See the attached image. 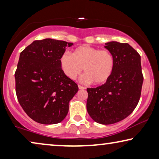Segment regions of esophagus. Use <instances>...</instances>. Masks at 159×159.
Segmentation results:
<instances>
[{
  "instance_id": "34e87169",
  "label": "esophagus",
  "mask_w": 159,
  "mask_h": 159,
  "mask_svg": "<svg viewBox=\"0 0 159 159\" xmlns=\"http://www.w3.org/2000/svg\"><path fill=\"white\" fill-rule=\"evenodd\" d=\"M78 88H79V89L80 90H84V89H85V88H84V87H83V86H82V85H78Z\"/></svg>"
}]
</instances>
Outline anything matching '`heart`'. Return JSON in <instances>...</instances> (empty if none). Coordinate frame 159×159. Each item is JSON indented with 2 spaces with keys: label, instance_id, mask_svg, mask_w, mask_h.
<instances>
[{
  "label": "heart",
  "instance_id": "obj_1",
  "mask_svg": "<svg viewBox=\"0 0 159 159\" xmlns=\"http://www.w3.org/2000/svg\"><path fill=\"white\" fill-rule=\"evenodd\" d=\"M113 54L108 50H100L89 45L78 47L71 54L65 52L60 58L63 72L70 80H75L82 71V81L102 84L108 81L114 69Z\"/></svg>",
  "mask_w": 159,
  "mask_h": 159
}]
</instances>
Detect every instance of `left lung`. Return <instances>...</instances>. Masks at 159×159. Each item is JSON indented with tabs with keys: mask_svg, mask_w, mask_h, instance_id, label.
I'll use <instances>...</instances> for the list:
<instances>
[{
	"mask_svg": "<svg viewBox=\"0 0 159 159\" xmlns=\"http://www.w3.org/2000/svg\"><path fill=\"white\" fill-rule=\"evenodd\" d=\"M105 48L114 57V71L105 84L87 89V111L95 122L111 125L123 120L136 108L143 76L140 54L128 43L111 41Z\"/></svg>",
	"mask_w": 159,
	"mask_h": 159,
	"instance_id": "left-lung-1",
	"label": "left lung"
}]
</instances>
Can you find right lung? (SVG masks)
Returning <instances> with one entry per match:
<instances>
[{
	"instance_id": "right-lung-1",
	"label": "right lung",
	"mask_w": 159,
	"mask_h": 159,
	"mask_svg": "<svg viewBox=\"0 0 159 159\" xmlns=\"http://www.w3.org/2000/svg\"><path fill=\"white\" fill-rule=\"evenodd\" d=\"M72 43L46 38L34 40L21 52L15 72L16 93L26 114L36 122L64 120L78 86L66 77L60 58Z\"/></svg>"
}]
</instances>
